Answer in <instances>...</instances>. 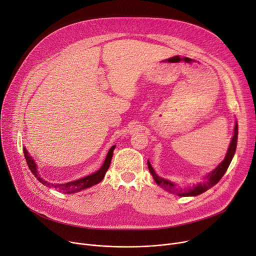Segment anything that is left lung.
Returning a JSON list of instances; mask_svg holds the SVG:
<instances>
[{
	"instance_id": "1",
	"label": "left lung",
	"mask_w": 256,
	"mask_h": 256,
	"mask_svg": "<svg viewBox=\"0 0 256 256\" xmlns=\"http://www.w3.org/2000/svg\"><path fill=\"white\" fill-rule=\"evenodd\" d=\"M237 140H238V123H236V126H234V136L232 138V142H230V148L228 150V152H226V156L224 160L216 167L212 172H210L206 178H205V182L203 184H199L196 186H194L192 188H188L186 190H182V188H176V186L167 180H164V178H159L158 175L156 174L154 170L152 169L150 163L148 161V170L150 172L152 173V178L154 180V182H156V184L158 186H161L162 188H166L167 190L171 192H175L176 194H178L180 196H196V194H200L204 192H206L207 190L211 188L213 186H215L216 184H218L222 176L224 175V173L226 172L232 160V156L234 154V152H236V148H237Z\"/></svg>"
}]
</instances>
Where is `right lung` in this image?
Here are the masks:
<instances>
[{"label":"right lung","mask_w":256,"mask_h":256,"mask_svg":"<svg viewBox=\"0 0 256 256\" xmlns=\"http://www.w3.org/2000/svg\"><path fill=\"white\" fill-rule=\"evenodd\" d=\"M114 148H116V146H112L110 148L104 165L102 166V168H100V170H98L97 172H95V173H93V174H91V175H88V176H86V178H81V180H74V182H68V184H60V186L50 184H48L47 182H45L43 178H41L40 175H38V173L36 166L34 160L28 156V150H26V148H24V158H26V163H28V165L30 170L32 172V174L36 176V180H38V182H42V184H45V186H54L55 188H60V190H64V192L70 194V192H78V190H82L88 188H90V186H95V184H100V182L104 180V175H106V171H108V167H110V165L112 156V152H114Z\"/></svg>","instance_id":"1"}]
</instances>
